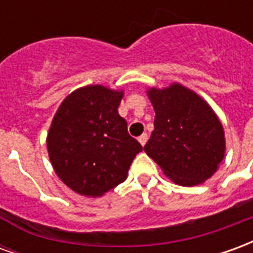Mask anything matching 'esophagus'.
<instances>
[{
	"instance_id": "1",
	"label": "esophagus",
	"mask_w": 253,
	"mask_h": 253,
	"mask_svg": "<svg viewBox=\"0 0 253 253\" xmlns=\"http://www.w3.org/2000/svg\"><path fill=\"white\" fill-rule=\"evenodd\" d=\"M138 141H139V143L143 146L145 143L148 142V134H142V135H139V137H138Z\"/></svg>"
}]
</instances>
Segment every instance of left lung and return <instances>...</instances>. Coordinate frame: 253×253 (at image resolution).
Segmentation results:
<instances>
[{"label":"left lung","mask_w":253,"mask_h":253,"mask_svg":"<svg viewBox=\"0 0 253 253\" xmlns=\"http://www.w3.org/2000/svg\"><path fill=\"white\" fill-rule=\"evenodd\" d=\"M154 130L143 150L170 180L198 186L211 177L225 156L221 122L201 96L180 84L150 88Z\"/></svg>","instance_id":"obj_1"}]
</instances>
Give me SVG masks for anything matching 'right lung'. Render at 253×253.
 <instances>
[{
	"instance_id": "right-lung-1",
	"label": "right lung",
	"mask_w": 253,
	"mask_h": 253,
	"mask_svg": "<svg viewBox=\"0 0 253 253\" xmlns=\"http://www.w3.org/2000/svg\"><path fill=\"white\" fill-rule=\"evenodd\" d=\"M122 90L89 85L63 100L47 134L52 168L80 195L101 196L126 180L142 146L127 131L118 107Z\"/></svg>"
}]
</instances>
